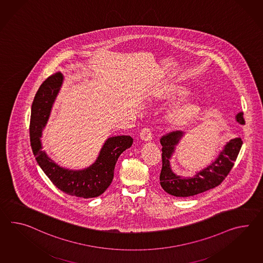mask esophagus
<instances>
[{
  "mask_svg": "<svg viewBox=\"0 0 263 263\" xmlns=\"http://www.w3.org/2000/svg\"><path fill=\"white\" fill-rule=\"evenodd\" d=\"M140 135H141V140H143V141H151V140H152V137H153L151 129L148 128V127H144V128L142 129L141 131V134Z\"/></svg>",
  "mask_w": 263,
  "mask_h": 263,
  "instance_id": "esophagus-1",
  "label": "esophagus"
}]
</instances>
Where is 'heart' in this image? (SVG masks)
Listing matches in <instances>:
<instances>
[{
    "mask_svg": "<svg viewBox=\"0 0 263 263\" xmlns=\"http://www.w3.org/2000/svg\"><path fill=\"white\" fill-rule=\"evenodd\" d=\"M189 93L187 84L175 81L165 84L160 89L158 96L162 99H175L178 97L185 96ZM199 104L196 100H188L177 103L169 109L167 113V119L174 125H180L189 121L199 110Z\"/></svg>",
    "mask_w": 263,
    "mask_h": 263,
    "instance_id": "heart-1",
    "label": "heart"
}]
</instances>
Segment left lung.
Masks as SVG:
<instances>
[{
  "label": "left lung",
  "mask_w": 263,
  "mask_h": 263,
  "mask_svg": "<svg viewBox=\"0 0 263 263\" xmlns=\"http://www.w3.org/2000/svg\"><path fill=\"white\" fill-rule=\"evenodd\" d=\"M236 120L240 124H244L243 113L239 112L236 116ZM182 136L183 133L181 131H173L162 136L160 139L162 168L160 180L162 189L175 197H190L219 185L234 166L242 145L241 139L236 138L231 140L210 165L193 177L184 178L173 173L170 167V159Z\"/></svg>",
  "instance_id": "8db88e82"
}]
</instances>
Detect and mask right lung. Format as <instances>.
<instances>
[{"label":"right lung","mask_w":263,"mask_h":263,"mask_svg":"<svg viewBox=\"0 0 263 263\" xmlns=\"http://www.w3.org/2000/svg\"><path fill=\"white\" fill-rule=\"evenodd\" d=\"M63 74L57 72L47 78L39 88L31 106L29 136L33 154L48 179L61 191L73 197L89 199L102 195L114 178L116 162L120 155L131 147L130 136L107 139L96 161L84 170H68L59 166L43 151L40 138L50 115L52 105L63 84Z\"/></svg>","instance_id":"right-lung-1"}]
</instances>
